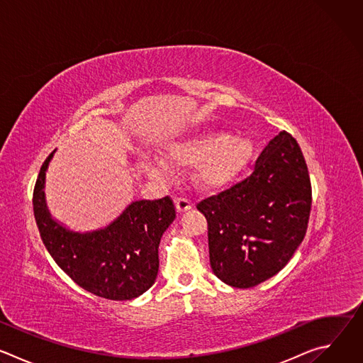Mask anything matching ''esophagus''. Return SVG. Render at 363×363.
Masks as SVG:
<instances>
[{
  "label": "esophagus",
  "mask_w": 363,
  "mask_h": 363,
  "mask_svg": "<svg viewBox=\"0 0 363 363\" xmlns=\"http://www.w3.org/2000/svg\"><path fill=\"white\" fill-rule=\"evenodd\" d=\"M175 206H177V211L181 214V213L189 211L192 208V203L186 198H177L175 199Z\"/></svg>",
  "instance_id": "34e87169"
}]
</instances>
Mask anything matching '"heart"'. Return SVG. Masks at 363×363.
<instances>
[{"label":"heart","instance_id":"1","mask_svg":"<svg viewBox=\"0 0 363 363\" xmlns=\"http://www.w3.org/2000/svg\"><path fill=\"white\" fill-rule=\"evenodd\" d=\"M252 150V142L247 136H227L224 132L206 130L172 142L161 153L174 167H196L195 182L205 189H217L233 182L245 169ZM146 165L152 172L164 168L158 161H149Z\"/></svg>","mask_w":363,"mask_h":363}]
</instances>
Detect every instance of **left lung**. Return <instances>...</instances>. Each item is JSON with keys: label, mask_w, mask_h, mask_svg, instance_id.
I'll return each mask as SVG.
<instances>
[{"label": "left lung", "mask_w": 363, "mask_h": 363, "mask_svg": "<svg viewBox=\"0 0 363 363\" xmlns=\"http://www.w3.org/2000/svg\"><path fill=\"white\" fill-rule=\"evenodd\" d=\"M312 185L296 139L286 130L269 142L252 174L201 201L208 223L210 263L225 284L250 289L277 274L301 244Z\"/></svg>", "instance_id": "8db88e82"}]
</instances>
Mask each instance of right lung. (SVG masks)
I'll return each instance as SVG.
<instances>
[{
    "mask_svg": "<svg viewBox=\"0 0 363 363\" xmlns=\"http://www.w3.org/2000/svg\"><path fill=\"white\" fill-rule=\"evenodd\" d=\"M55 152L44 161L33 194L47 251L76 284L94 296L121 301L143 294L158 276L161 237L177 216L172 199L133 201L105 228L72 231L51 217L45 203V172Z\"/></svg>",
    "mask_w": 363,
    "mask_h": 363,
    "instance_id": "1",
    "label": "right lung"
}]
</instances>
